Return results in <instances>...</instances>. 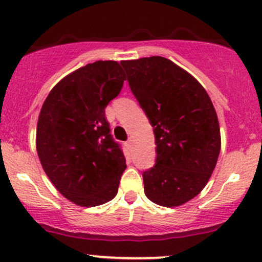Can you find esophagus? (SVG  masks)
<instances>
[{"label":"esophagus","mask_w":262,"mask_h":262,"mask_svg":"<svg viewBox=\"0 0 262 262\" xmlns=\"http://www.w3.org/2000/svg\"><path fill=\"white\" fill-rule=\"evenodd\" d=\"M127 145H128L129 149L133 148V139H132V138H129V140L127 141Z\"/></svg>","instance_id":"34e87169"}]
</instances>
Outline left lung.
Listing matches in <instances>:
<instances>
[{"label": "left lung", "mask_w": 262, "mask_h": 262, "mask_svg": "<svg viewBox=\"0 0 262 262\" xmlns=\"http://www.w3.org/2000/svg\"><path fill=\"white\" fill-rule=\"evenodd\" d=\"M121 64L154 128L156 160L143 172L145 196L162 207L181 206L202 191L217 164L221 130L212 101L192 75L169 59Z\"/></svg>", "instance_id": "obj_1"}]
</instances>
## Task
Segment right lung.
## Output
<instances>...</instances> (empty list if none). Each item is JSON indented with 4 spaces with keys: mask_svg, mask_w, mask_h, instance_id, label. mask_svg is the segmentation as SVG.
Here are the masks:
<instances>
[{
    "mask_svg": "<svg viewBox=\"0 0 262 262\" xmlns=\"http://www.w3.org/2000/svg\"><path fill=\"white\" fill-rule=\"evenodd\" d=\"M124 80L117 61L87 64L56 83L40 110L39 160L56 189L77 206H101L118 192L127 165L104 110Z\"/></svg>",
    "mask_w": 262,
    "mask_h": 262,
    "instance_id": "right-lung-1",
    "label": "right lung"
}]
</instances>
